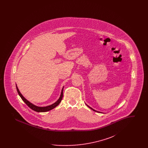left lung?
I'll list each match as a JSON object with an SVG mask.
<instances>
[{"label": "left lung", "mask_w": 148, "mask_h": 148, "mask_svg": "<svg viewBox=\"0 0 148 148\" xmlns=\"http://www.w3.org/2000/svg\"><path fill=\"white\" fill-rule=\"evenodd\" d=\"M86 106H88V107H89V108H90V109H92V110H94V111H95V112H98V113H100V112H98V111H96V110H94V109H92V108H91V107H90V106H88V105H86Z\"/></svg>", "instance_id": "8db88e82"}]
</instances>
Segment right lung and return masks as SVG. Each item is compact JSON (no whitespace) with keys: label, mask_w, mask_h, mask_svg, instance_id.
<instances>
[{"label":"right lung","mask_w":148,"mask_h":148,"mask_svg":"<svg viewBox=\"0 0 148 148\" xmlns=\"http://www.w3.org/2000/svg\"><path fill=\"white\" fill-rule=\"evenodd\" d=\"M16 90L18 94L19 95V96L21 97V99L23 100V101L29 107L32 109V110H33L34 111H35L36 112H48L50 110L54 109V108H56V106H58L59 104V103H60V101H62L63 97V88L62 90V92H61V94L60 96V98L59 99L56 101V103H54V104L50 105V106H44V107H40V106H35L34 104H33L32 103H31L30 102H29L28 100H27L25 98L21 93V92H19L16 85Z\"/></svg>","instance_id":"obj_1"}]
</instances>
